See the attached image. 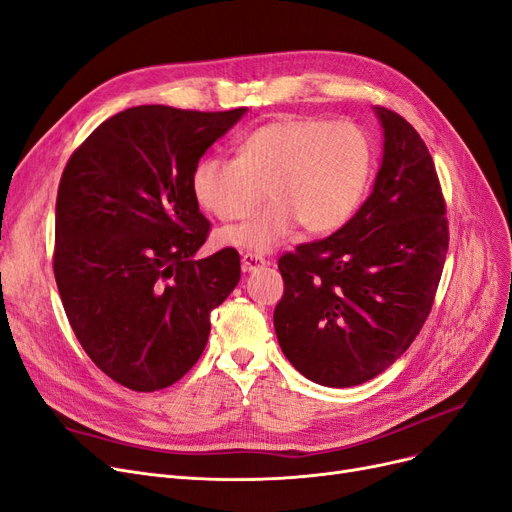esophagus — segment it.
<instances>
[{
  "mask_svg": "<svg viewBox=\"0 0 512 512\" xmlns=\"http://www.w3.org/2000/svg\"><path fill=\"white\" fill-rule=\"evenodd\" d=\"M265 261L261 255H255V253H244L242 255V272H257L261 268H265Z\"/></svg>",
  "mask_w": 512,
  "mask_h": 512,
  "instance_id": "1",
  "label": "esophagus"
}]
</instances>
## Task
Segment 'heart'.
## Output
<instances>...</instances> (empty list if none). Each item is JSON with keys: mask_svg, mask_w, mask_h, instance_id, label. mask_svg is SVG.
<instances>
[{"mask_svg": "<svg viewBox=\"0 0 512 512\" xmlns=\"http://www.w3.org/2000/svg\"><path fill=\"white\" fill-rule=\"evenodd\" d=\"M374 165L368 133L353 123L286 117L253 129L238 157H205L192 171L198 205L221 221L247 217V224L217 232V244L265 253L299 226L307 234L343 228L360 209Z\"/></svg>", "mask_w": 512, "mask_h": 512, "instance_id": "1", "label": "heart"}]
</instances>
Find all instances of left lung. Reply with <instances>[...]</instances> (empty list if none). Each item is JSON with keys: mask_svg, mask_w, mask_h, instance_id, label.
<instances>
[{"mask_svg": "<svg viewBox=\"0 0 512 512\" xmlns=\"http://www.w3.org/2000/svg\"><path fill=\"white\" fill-rule=\"evenodd\" d=\"M374 113L383 159L366 203L335 234L278 261L280 349L324 387L362 385L410 347L448 253L446 203L425 142L393 110Z\"/></svg>", "mask_w": 512, "mask_h": 512, "instance_id": "obj_1", "label": "left lung"}]
</instances>
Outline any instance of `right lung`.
<instances>
[{"label": "right lung", "instance_id": "obj_1", "mask_svg": "<svg viewBox=\"0 0 512 512\" xmlns=\"http://www.w3.org/2000/svg\"><path fill=\"white\" fill-rule=\"evenodd\" d=\"M133 106L69 159L56 198L54 276L75 337L110 379L159 391L198 362L211 311L240 280L234 249L194 259L209 234L192 171L244 117Z\"/></svg>", "mask_w": 512, "mask_h": 512}]
</instances>
